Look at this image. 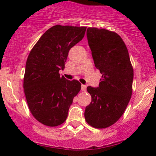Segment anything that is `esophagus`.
I'll list each match as a JSON object with an SVG mask.
<instances>
[{"instance_id": "1", "label": "esophagus", "mask_w": 156, "mask_h": 156, "mask_svg": "<svg viewBox=\"0 0 156 156\" xmlns=\"http://www.w3.org/2000/svg\"><path fill=\"white\" fill-rule=\"evenodd\" d=\"M81 90H82L83 91H86V90H87V85L82 84V86H81Z\"/></svg>"}]
</instances>
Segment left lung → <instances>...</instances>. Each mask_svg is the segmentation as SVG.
I'll return each instance as SVG.
<instances>
[{"label": "left lung", "mask_w": 156, "mask_h": 156, "mask_svg": "<svg viewBox=\"0 0 156 156\" xmlns=\"http://www.w3.org/2000/svg\"><path fill=\"white\" fill-rule=\"evenodd\" d=\"M88 44L95 67L102 74L98 87H87L91 102L85 108L88 124L102 129L122 116L132 94L133 70L125 43L114 32L87 28Z\"/></svg>", "instance_id": "8db88e82"}]
</instances>
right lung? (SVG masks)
<instances>
[{"mask_svg": "<svg viewBox=\"0 0 156 156\" xmlns=\"http://www.w3.org/2000/svg\"><path fill=\"white\" fill-rule=\"evenodd\" d=\"M87 27L56 25L47 30L27 58L23 88L29 108L37 120L48 126L61 125L68 116L79 81L68 80L65 68L70 48L83 38Z\"/></svg>", "mask_w": 156, "mask_h": 156, "instance_id": "1", "label": "right lung"}]
</instances>
